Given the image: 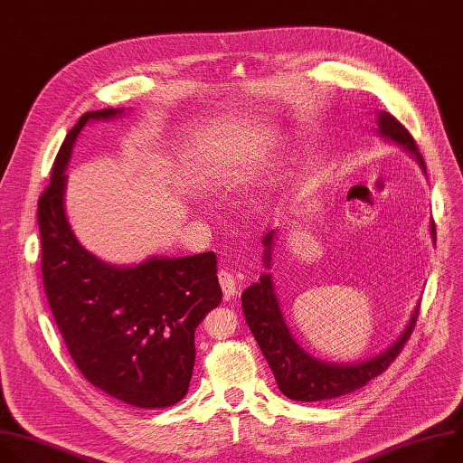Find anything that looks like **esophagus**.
<instances>
[{
  "label": "esophagus",
  "instance_id": "obj_1",
  "mask_svg": "<svg viewBox=\"0 0 463 463\" xmlns=\"http://www.w3.org/2000/svg\"><path fill=\"white\" fill-rule=\"evenodd\" d=\"M219 283H221L222 292H224V296H226L228 299L233 298V296H237L239 290H241L239 277H237L233 271H230V269H219Z\"/></svg>",
  "mask_w": 463,
  "mask_h": 463
}]
</instances>
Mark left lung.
Segmentation results:
<instances>
[{"label": "left lung", "mask_w": 463, "mask_h": 463, "mask_svg": "<svg viewBox=\"0 0 463 463\" xmlns=\"http://www.w3.org/2000/svg\"><path fill=\"white\" fill-rule=\"evenodd\" d=\"M376 124H378L376 133L382 138L392 140L398 146H402L420 164L421 171L427 175L425 162L411 133L387 111H378ZM429 230L434 242L436 230L432 221ZM275 237H277V230H269L262 237V244H264L262 264L268 271H264L259 277V283H253L242 292L241 301H242L246 323L271 368L277 387H279V391L287 398L296 402L334 400L364 387L368 382L380 376L394 361V357L402 352L403 345L407 343L414 328V323L420 312V303L414 307L411 319L402 330V334L378 355L359 363H328V361L317 359L296 341L281 312L279 299H277L271 273H269Z\"/></svg>", "instance_id": "left-lung-1"}]
</instances>
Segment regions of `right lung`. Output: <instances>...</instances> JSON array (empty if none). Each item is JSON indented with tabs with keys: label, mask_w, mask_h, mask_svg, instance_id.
<instances>
[{
	"label": "right lung",
	"mask_w": 463,
	"mask_h": 463,
	"mask_svg": "<svg viewBox=\"0 0 463 463\" xmlns=\"http://www.w3.org/2000/svg\"><path fill=\"white\" fill-rule=\"evenodd\" d=\"M124 109L89 111L67 133L38 203L42 277L54 321L83 378L140 409H164L188 392L195 364V330L222 301L213 251L151 255L118 266L76 239L65 213L72 147L89 122Z\"/></svg>",
	"instance_id": "obj_1"
}]
</instances>
